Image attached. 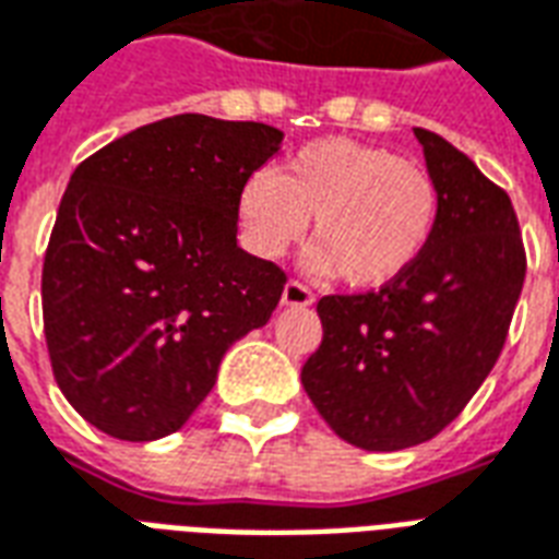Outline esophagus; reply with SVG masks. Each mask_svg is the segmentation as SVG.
<instances>
[{
  "mask_svg": "<svg viewBox=\"0 0 559 559\" xmlns=\"http://www.w3.org/2000/svg\"><path fill=\"white\" fill-rule=\"evenodd\" d=\"M281 305L284 308H308V305H313V293L299 281H287L284 293H281Z\"/></svg>",
  "mask_w": 559,
  "mask_h": 559,
  "instance_id": "1",
  "label": "esophagus"
}]
</instances>
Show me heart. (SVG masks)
Wrapping results in <instances>:
<instances>
[{
  "label": "heart",
  "mask_w": 559,
  "mask_h": 559,
  "mask_svg": "<svg viewBox=\"0 0 559 559\" xmlns=\"http://www.w3.org/2000/svg\"><path fill=\"white\" fill-rule=\"evenodd\" d=\"M438 186L424 165L353 139H322L239 189V225L258 258H281L313 216L308 269L373 290L424 258L438 225Z\"/></svg>",
  "instance_id": "1"
}]
</instances>
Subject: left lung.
Here are the masks:
<instances>
[{"instance_id": "obj_1", "label": "left lung", "mask_w": 559, "mask_h": 559, "mask_svg": "<svg viewBox=\"0 0 559 559\" xmlns=\"http://www.w3.org/2000/svg\"><path fill=\"white\" fill-rule=\"evenodd\" d=\"M438 186V225L403 278L325 296L320 349L301 384L325 424L373 453L424 444L465 408L498 361L524 284L510 195L438 132L415 127Z\"/></svg>"}]
</instances>
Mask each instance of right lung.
Wrapping results in <instances>:
<instances>
[{
	"label": "right lung",
	"instance_id": "1",
	"mask_svg": "<svg viewBox=\"0 0 559 559\" xmlns=\"http://www.w3.org/2000/svg\"><path fill=\"white\" fill-rule=\"evenodd\" d=\"M254 121L175 115L73 171L44 260L61 394L121 441L177 432L230 343L266 325L284 272L237 246L239 189L281 151Z\"/></svg>",
	"mask_w": 559,
	"mask_h": 559
}]
</instances>
